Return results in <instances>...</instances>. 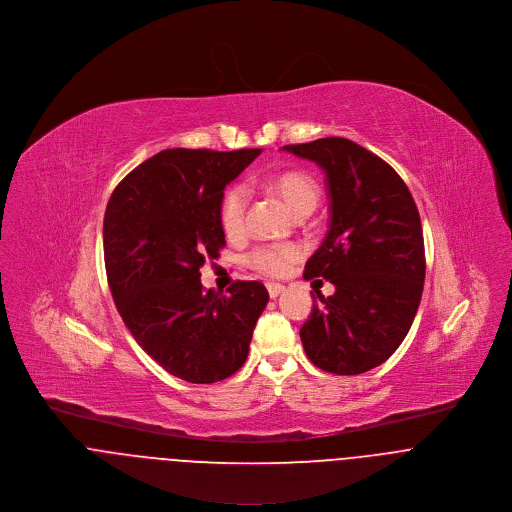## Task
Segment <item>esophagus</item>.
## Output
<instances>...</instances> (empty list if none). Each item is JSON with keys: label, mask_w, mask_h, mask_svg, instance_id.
<instances>
[{"label": "esophagus", "mask_w": 512, "mask_h": 512, "mask_svg": "<svg viewBox=\"0 0 512 512\" xmlns=\"http://www.w3.org/2000/svg\"><path fill=\"white\" fill-rule=\"evenodd\" d=\"M267 291H269V297H271V299H277V297L285 291V287L279 285V283H269V285H267Z\"/></svg>", "instance_id": "esophagus-1"}]
</instances>
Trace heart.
<instances>
[{"mask_svg": "<svg viewBox=\"0 0 512 512\" xmlns=\"http://www.w3.org/2000/svg\"><path fill=\"white\" fill-rule=\"evenodd\" d=\"M269 188L295 215L305 211L310 213L320 198L318 184L308 174L297 172V170H289L275 176ZM247 207H249V190L245 186H231L223 194L219 204V223L227 237L243 235ZM301 255L303 253L297 245H263L249 255V265L265 275H283L291 263L301 259Z\"/></svg>", "mask_w": 512, "mask_h": 512, "instance_id": "obj_1", "label": "heart"}]
</instances>
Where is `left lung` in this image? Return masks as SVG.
I'll list each match as a JSON object with an SVG mask.
<instances>
[{
    "label": "left lung",
    "mask_w": 512,
    "mask_h": 512,
    "mask_svg": "<svg viewBox=\"0 0 512 512\" xmlns=\"http://www.w3.org/2000/svg\"><path fill=\"white\" fill-rule=\"evenodd\" d=\"M318 164L330 198L328 233L307 261L305 279L336 291L318 293L301 328L308 360L338 376L364 374L404 342L421 301L425 249L417 205L398 172L348 138L283 146Z\"/></svg>",
    "instance_id": "8db88e82"
}]
</instances>
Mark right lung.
Wrapping results in <instances>:
<instances>
[{"mask_svg":"<svg viewBox=\"0 0 512 512\" xmlns=\"http://www.w3.org/2000/svg\"><path fill=\"white\" fill-rule=\"evenodd\" d=\"M263 150H162L134 168L104 211V267L124 324L166 372L192 384L233 376L247 360L269 293L237 281L205 291L207 259L225 247L223 190Z\"/></svg>","mask_w":512,"mask_h":512,"instance_id":"add662e5","label":"right lung"}]
</instances>
